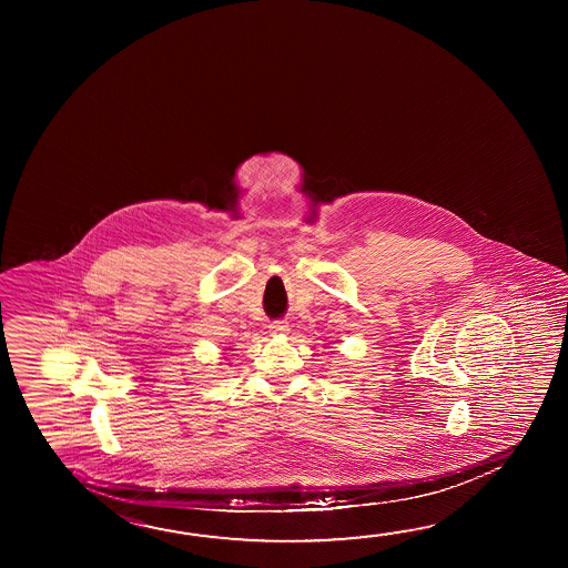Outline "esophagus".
Here are the masks:
<instances>
[{
    "label": "esophagus",
    "mask_w": 568,
    "mask_h": 568,
    "mask_svg": "<svg viewBox=\"0 0 568 568\" xmlns=\"http://www.w3.org/2000/svg\"><path fill=\"white\" fill-rule=\"evenodd\" d=\"M271 331L273 333H287L288 331V323L287 321H273L270 325Z\"/></svg>",
    "instance_id": "34e87169"
}]
</instances>
